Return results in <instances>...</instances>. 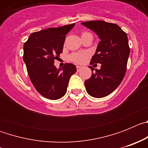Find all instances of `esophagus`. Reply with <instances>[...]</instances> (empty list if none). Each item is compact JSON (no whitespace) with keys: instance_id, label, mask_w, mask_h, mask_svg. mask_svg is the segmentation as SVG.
<instances>
[{"instance_id":"esophagus-1","label":"esophagus","mask_w":148,"mask_h":148,"mask_svg":"<svg viewBox=\"0 0 148 148\" xmlns=\"http://www.w3.org/2000/svg\"><path fill=\"white\" fill-rule=\"evenodd\" d=\"M82 66H76V69H77V71L78 72H79L81 70H82Z\"/></svg>"}]
</instances>
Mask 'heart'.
Listing matches in <instances>:
<instances>
[{"mask_svg": "<svg viewBox=\"0 0 148 148\" xmlns=\"http://www.w3.org/2000/svg\"><path fill=\"white\" fill-rule=\"evenodd\" d=\"M88 57L87 53H74L71 55L70 57V60L78 64H82L86 61V59Z\"/></svg>", "mask_w": 148, "mask_h": 148, "instance_id": "heart-1", "label": "heart"}]
</instances>
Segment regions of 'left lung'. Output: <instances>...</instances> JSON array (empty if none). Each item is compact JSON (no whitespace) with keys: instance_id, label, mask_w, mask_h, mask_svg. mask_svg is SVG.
<instances>
[{"instance_id":"obj_1","label":"left lung","mask_w":148,"mask_h":148,"mask_svg":"<svg viewBox=\"0 0 148 148\" xmlns=\"http://www.w3.org/2000/svg\"><path fill=\"white\" fill-rule=\"evenodd\" d=\"M82 24L95 32L101 40L90 64L99 63L101 66L85 81L86 90L94 98L105 97L119 87L126 73L130 55L127 35L115 23L91 21ZM90 68L93 71L92 66Z\"/></svg>"}]
</instances>
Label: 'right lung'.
<instances>
[{"instance_id":"add662e5","label":"right lung","mask_w":148,"mask_h":148,"mask_svg":"<svg viewBox=\"0 0 148 148\" xmlns=\"http://www.w3.org/2000/svg\"><path fill=\"white\" fill-rule=\"evenodd\" d=\"M75 23L33 32L23 44V61L30 80L38 92L47 99L56 100L66 94L69 81L76 72L73 64L61 69L54 65L62 53L66 35Z\"/></svg>"}]
</instances>
